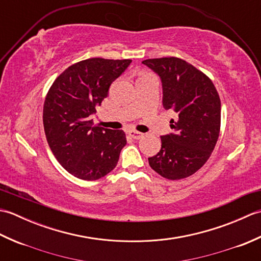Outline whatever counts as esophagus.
Returning a JSON list of instances; mask_svg holds the SVG:
<instances>
[{
	"label": "esophagus",
	"instance_id": "obj_1",
	"mask_svg": "<svg viewBox=\"0 0 261 261\" xmlns=\"http://www.w3.org/2000/svg\"><path fill=\"white\" fill-rule=\"evenodd\" d=\"M127 134H129V136L131 138H134V139H140V138L143 137V134H141V132H139V131H136V130H129L127 131Z\"/></svg>",
	"mask_w": 261,
	"mask_h": 261
}]
</instances>
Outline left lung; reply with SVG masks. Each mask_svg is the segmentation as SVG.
<instances>
[{"label": "left lung", "mask_w": 261, "mask_h": 261, "mask_svg": "<svg viewBox=\"0 0 261 261\" xmlns=\"http://www.w3.org/2000/svg\"><path fill=\"white\" fill-rule=\"evenodd\" d=\"M142 64L159 76L164 109L176 113V120H170L174 132L160 137L162 149L148 158L149 165L167 179L186 178L207 162L218 141V91L206 75L182 59H146Z\"/></svg>", "instance_id": "1"}]
</instances>
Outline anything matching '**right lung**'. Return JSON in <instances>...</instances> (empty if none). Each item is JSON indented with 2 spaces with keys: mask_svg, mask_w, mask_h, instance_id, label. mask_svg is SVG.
Returning a JSON list of instances; mask_svg holds the SVG:
<instances>
[{
  "mask_svg": "<svg viewBox=\"0 0 261 261\" xmlns=\"http://www.w3.org/2000/svg\"><path fill=\"white\" fill-rule=\"evenodd\" d=\"M132 60L91 58L71 65L54 82L43 105V127L54 156L84 180L108 175L126 145L122 130L93 124L91 115Z\"/></svg>",
  "mask_w": 261,
  "mask_h": 261,
  "instance_id": "add662e5",
  "label": "right lung"
}]
</instances>
